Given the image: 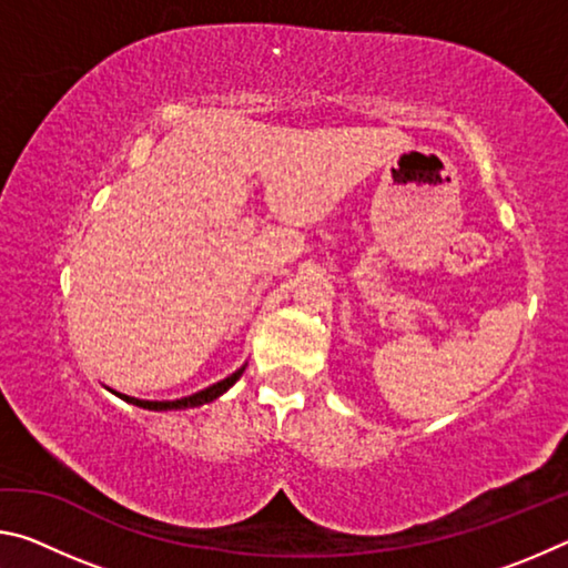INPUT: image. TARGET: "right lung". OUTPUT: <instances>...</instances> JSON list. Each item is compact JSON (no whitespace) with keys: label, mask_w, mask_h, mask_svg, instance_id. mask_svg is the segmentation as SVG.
I'll list each match as a JSON object with an SVG mask.
<instances>
[{"label":"right lung","mask_w":568,"mask_h":568,"mask_svg":"<svg viewBox=\"0 0 568 568\" xmlns=\"http://www.w3.org/2000/svg\"><path fill=\"white\" fill-rule=\"evenodd\" d=\"M243 371L245 368H240V371H235L233 376H227L225 381H220V383H215V386H210V388H205V390H200V393H192V396H187V398H180V400H140V398H130V396H118L122 398V400H128V403H134V406H140V408H148V410H175V408H195V406H203V403H210V400H215L217 396H223V393L233 386V383L243 376Z\"/></svg>","instance_id":"add662e5"}]
</instances>
